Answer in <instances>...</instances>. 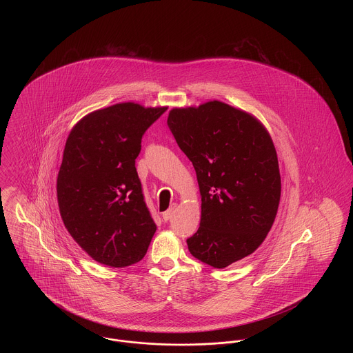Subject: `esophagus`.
Instances as JSON below:
<instances>
[{
	"label": "esophagus",
	"mask_w": 353,
	"mask_h": 353,
	"mask_svg": "<svg viewBox=\"0 0 353 353\" xmlns=\"http://www.w3.org/2000/svg\"><path fill=\"white\" fill-rule=\"evenodd\" d=\"M174 210H176V205L173 203V205L169 208L167 212H164V213H163V219H164L165 222H168L169 219L173 217V214H174Z\"/></svg>",
	"instance_id": "esophagus-1"
}]
</instances>
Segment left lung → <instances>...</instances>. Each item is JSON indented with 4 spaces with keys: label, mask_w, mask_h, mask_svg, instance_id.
<instances>
[{
    "label": "left lung",
    "mask_w": 353,
    "mask_h": 353,
    "mask_svg": "<svg viewBox=\"0 0 353 353\" xmlns=\"http://www.w3.org/2000/svg\"><path fill=\"white\" fill-rule=\"evenodd\" d=\"M168 127L196 169L201 222L186 239L190 254L223 269L265 241L278 212L281 174L266 128L222 101L173 108Z\"/></svg>",
    "instance_id": "left-lung-1"
}]
</instances>
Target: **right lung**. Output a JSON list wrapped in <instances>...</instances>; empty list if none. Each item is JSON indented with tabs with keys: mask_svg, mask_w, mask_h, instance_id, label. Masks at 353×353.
I'll return each mask as SVG.
<instances>
[{
	"mask_svg": "<svg viewBox=\"0 0 353 353\" xmlns=\"http://www.w3.org/2000/svg\"><path fill=\"white\" fill-rule=\"evenodd\" d=\"M167 107L120 103L84 117L68 134L57 180L63 223L91 258L111 268L143 259L156 223L134 160Z\"/></svg>",
	"mask_w": 353,
	"mask_h": 353,
	"instance_id": "obj_1",
	"label": "right lung"
}]
</instances>
